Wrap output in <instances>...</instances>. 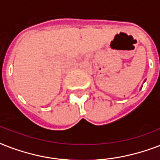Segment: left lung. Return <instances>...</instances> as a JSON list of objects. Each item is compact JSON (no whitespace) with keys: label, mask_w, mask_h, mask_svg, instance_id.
Here are the masks:
<instances>
[{"label":"left lung","mask_w":160,"mask_h":160,"mask_svg":"<svg viewBox=\"0 0 160 160\" xmlns=\"http://www.w3.org/2000/svg\"><path fill=\"white\" fill-rule=\"evenodd\" d=\"M145 80H144V82H145ZM141 88H142V86H141ZM141 88H140V89H141Z\"/></svg>","instance_id":"left-lung-1"}]
</instances>
